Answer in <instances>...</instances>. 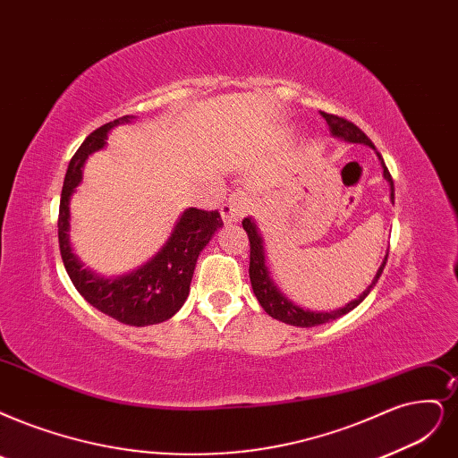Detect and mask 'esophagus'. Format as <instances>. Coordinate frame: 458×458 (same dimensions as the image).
<instances>
[{
    "mask_svg": "<svg viewBox=\"0 0 458 458\" xmlns=\"http://www.w3.org/2000/svg\"><path fill=\"white\" fill-rule=\"evenodd\" d=\"M250 211L249 199L247 198H230L226 203L220 208V215H223L225 223H240V220Z\"/></svg>",
    "mask_w": 458,
    "mask_h": 458,
    "instance_id": "esophagus-1",
    "label": "esophagus"
}]
</instances>
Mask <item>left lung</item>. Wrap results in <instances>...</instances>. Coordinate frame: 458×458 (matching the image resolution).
<instances>
[{"label":"left lung","instance_id":"obj_1","mask_svg":"<svg viewBox=\"0 0 458 458\" xmlns=\"http://www.w3.org/2000/svg\"><path fill=\"white\" fill-rule=\"evenodd\" d=\"M320 114L325 116V121L328 123L330 131H332V135H335V138H342V140H345L349 143H364V145H368L371 148H376L374 143H371V140L368 138V135L359 126H354L352 123H349L347 118L337 116V114H330V113H325V111H320ZM377 157H379L381 165H383V177L388 181V184H391V201L394 203V182H393V177H391V174H388V169H386V165H385L379 152H377ZM242 225H243V230L249 235V245H250L249 277H250V284H252V293H255L257 300L260 301V306L264 308V311L269 317H274V318L281 320V323L293 325V327H301V328L318 327V325L330 323V320H335V318H340L342 315L352 311L371 293V289H374L376 283L379 281V277L383 274L386 259H388V250H386L385 260L379 266L374 281L369 283L368 289L357 300L349 301L345 308L335 310V311H310V310H301V308L294 306L291 300H286L281 294V291L277 289V286L274 284L272 277H269L267 266H266L264 242H262V235L259 233V228L255 225V220L243 218Z\"/></svg>","mask_w":458,"mask_h":458}]
</instances>
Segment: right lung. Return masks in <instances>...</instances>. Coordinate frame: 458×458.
I'll use <instances>...</instances> for the list:
<instances>
[{
  "label": "right lung",
  "mask_w": 458,
  "mask_h": 458,
  "mask_svg": "<svg viewBox=\"0 0 458 458\" xmlns=\"http://www.w3.org/2000/svg\"><path fill=\"white\" fill-rule=\"evenodd\" d=\"M131 118L126 114L94 130L70 160L60 198L58 243L67 276L90 306L116 318L118 323L150 327L172 318L182 308L199 252L225 223L216 209L189 208L177 220L165 245L141 267L114 279L99 277L82 267L70 245V199L82 179V165L87 158L106 147L107 133L114 126L130 123Z\"/></svg>",
  "instance_id": "obj_1"
}]
</instances>
